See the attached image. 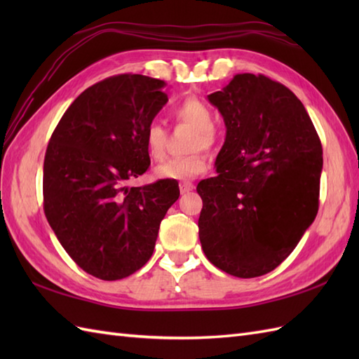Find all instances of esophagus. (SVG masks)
<instances>
[{
	"label": "esophagus",
	"instance_id": "obj_1",
	"mask_svg": "<svg viewBox=\"0 0 359 359\" xmlns=\"http://www.w3.org/2000/svg\"><path fill=\"white\" fill-rule=\"evenodd\" d=\"M179 187H180V193L182 194L189 193V191H193V189H194V185L191 184V182H182Z\"/></svg>",
	"mask_w": 359,
	"mask_h": 359
}]
</instances>
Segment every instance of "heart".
Here are the masks:
<instances>
[{"instance_id":"b5f03b06","label":"heart","mask_w":359,"mask_h":359,"mask_svg":"<svg viewBox=\"0 0 359 359\" xmlns=\"http://www.w3.org/2000/svg\"><path fill=\"white\" fill-rule=\"evenodd\" d=\"M174 117L182 123L194 129L191 139V149L211 148L215 143V116L203 102L194 97H188L174 106ZM166 133L163 126L152 121L144 129V148L152 160H162L165 157ZM208 170V160L203 152L197 151L193 154L171 157L163 163L156 166L154 174L157 179L165 180H191L199 177Z\"/></svg>"}]
</instances>
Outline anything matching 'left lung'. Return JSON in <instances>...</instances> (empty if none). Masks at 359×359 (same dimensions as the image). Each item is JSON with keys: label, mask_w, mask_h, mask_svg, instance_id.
<instances>
[{"label": "left lung", "mask_w": 359, "mask_h": 359, "mask_svg": "<svg viewBox=\"0 0 359 359\" xmlns=\"http://www.w3.org/2000/svg\"><path fill=\"white\" fill-rule=\"evenodd\" d=\"M208 100L226 135L217 175L197 185L203 253L231 276H262L292 253L316 217L321 142L299 98L265 75H234Z\"/></svg>", "instance_id": "obj_1"}]
</instances>
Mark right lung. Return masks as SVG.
Here are the masks:
<instances>
[{
  "instance_id": "right-lung-1",
  "label": "right lung",
  "mask_w": 359,
  "mask_h": 359,
  "mask_svg": "<svg viewBox=\"0 0 359 359\" xmlns=\"http://www.w3.org/2000/svg\"><path fill=\"white\" fill-rule=\"evenodd\" d=\"M165 86L139 74L95 83L63 114L46 149L44 215L66 253L98 279H123L149 261L180 196L175 180L126 187L149 168L144 129L168 102Z\"/></svg>"
}]
</instances>
